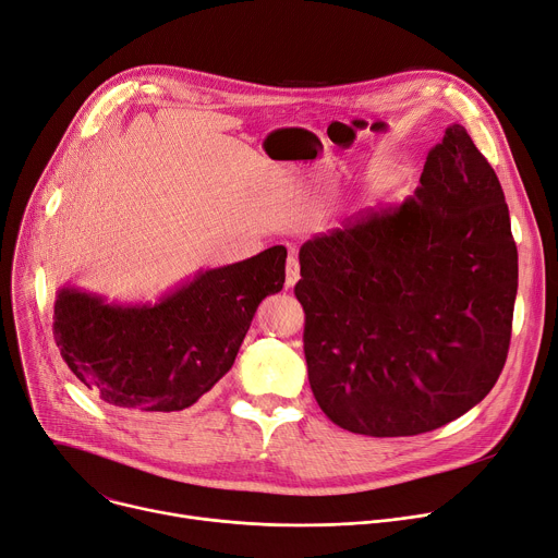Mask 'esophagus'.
Listing matches in <instances>:
<instances>
[{
  "label": "esophagus",
  "mask_w": 558,
  "mask_h": 558,
  "mask_svg": "<svg viewBox=\"0 0 558 558\" xmlns=\"http://www.w3.org/2000/svg\"><path fill=\"white\" fill-rule=\"evenodd\" d=\"M301 278V267H299V259L294 255L287 257V278H284V284L287 287H294Z\"/></svg>",
  "instance_id": "esophagus-1"
}]
</instances>
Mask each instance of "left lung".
<instances>
[{
  "label": "left lung",
  "mask_w": 558,
  "mask_h": 558,
  "mask_svg": "<svg viewBox=\"0 0 558 558\" xmlns=\"http://www.w3.org/2000/svg\"><path fill=\"white\" fill-rule=\"evenodd\" d=\"M299 259L307 377L335 425L416 436L495 387L518 248L502 185L461 124L427 154L414 196L348 217Z\"/></svg>",
  "instance_id": "1"
}]
</instances>
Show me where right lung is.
<instances>
[{"instance_id": "1", "label": "right lung", "mask_w": 558, "mask_h": 558, "mask_svg": "<svg viewBox=\"0 0 558 558\" xmlns=\"http://www.w3.org/2000/svg\"><path fill=\"white\" fill-rule=\"evenodd\" d=\"M284 246L201 271L156 305H110L58 291L53 339L70 371L104 402L140 414L192 407L230 371L257 305L284 282Z\"/></svg>"}]
</instances>
